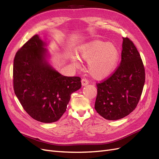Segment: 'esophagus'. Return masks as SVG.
I'll use <instances>...</instances> for the list:
<instances>
[{
    "label": "esophagus",
    "mask_w": 159,
    "mask_h": 159,
    "mask_svg": "<svg viewBox=\"0 0 159 159\" xmlns=\"http://www.w3.org/2000/svg\"><path fill=\"white\" fill-rule=\"evenodd\" d=\"M81 83H82L83 86H86V85L89 84V80L86 79H83L82 80H81Z\"/></svg>",
    "instance_id": "esophagus-1"
}]
</instances>
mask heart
Returning <instances> with one entry per match:
<instances>
[{"label":"heart","instance_id":"heart-1","mask_svg":"<svg viewBox=\"0 0 159 159\" xmlns=\"http://www.w3.org/2000/svg\"><path fill=\"white\" fill-rule=\"evenodd\" d=\"M79 56L81 59L88 62V72L97 79L107 78L113 74L120 56L118 48L114 44L100 40L83 46L79 51ZM72 61L76 66L80 65L76 56L72 57Z\"/></svg>","mask_w":159,"mask_h":159}]
</instances>
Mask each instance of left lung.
<instances>
[{
    "label": "left lung",
    "instance_id": "left-lung-1",
    "mask_svg": "<svg viewBox=\"0 0 159 159\" xmlns=\"http://www.w3.org/2000/svg\"><path fill=\"white\" fill-rule=\"evenodd\" d=\"M144 82V68L139 52L131 40L123 38L120 65L109 79L97 84L95 110L108 120L127 116L137 106Z\"/></svg>",
    "mask_w": 159,
    "mask_h": 159
}]
</instances>
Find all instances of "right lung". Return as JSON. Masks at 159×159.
<instances>
[{"label":"right lung","mask_w":159,"mask_h":159,"mask_svg":"<svg viewBox=\"0 0 159 159\" xmlns=\"http://www.w3.org/2000/svg\"><path fill=\"white\" fill-rule=\"evenodd\" d=\"M46 43L33 36L16 53L13 87L23 109L43 123L58 121L66 111L70 95L81 87L79 76L61 75L49 62Z\"/></svg>","instance_id":"obj_1"}]
</instances>
